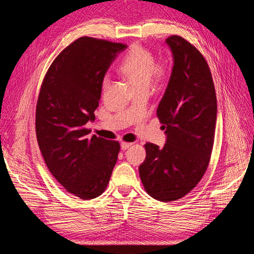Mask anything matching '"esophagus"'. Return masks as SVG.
<instances>
[{
  "label": "esophagus",
  "mask_w": 254,
  "mask_h": 254,
  "mask_svg": "<svg viewBox=\"0 0 254 254\" xmlns=\"http://www.w3.org/2000/svg\"><path fill=\"white\" fill-rule=\"evenodd\" d=\"M130 146H132V143H129V142H122L121 143L122 149H128Z\"/></svg>",
  "instance_id": "1"
}]
</instances>
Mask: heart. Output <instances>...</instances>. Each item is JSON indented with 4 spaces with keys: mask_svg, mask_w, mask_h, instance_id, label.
<instances>
[{
    "mask_svg": "<svg viewBox=\"0 0 254 254\" xmlns=\"http://www.w3.org/2000/svg\"><path fill=\"white\" fill-rule=\"evenodd\" d=\"M120 72L127 77L136 90L148 88L151 78L162 80L166 76V67L157 64L155 56L147 49L136 44L131 48L120 65ZM109 84V76L103 78L102 87L106 90Z\"/></svg>",
    "mask_w": 254,
    "mask_h": 254,
    "instance_id": "1",
    "label": "heart"
}]
</instances>
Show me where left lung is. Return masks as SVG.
Wrapping results in <instances>:
<instances>
[{
    "label": "left lung",
    "mask_w": 254,
    "mask_h": 254,
    "mask_svg": "<svg viewBox=\"0 0 254 254\" xmlns=\"http://www.w3.org/2000/svg\"><path fill=\"white\" fill-rule=\"evenodd\" d=\"M174 66L157 109L167 135L163 148L144 145L140 165L145 190L159 201L186 196L201 180L209 165L216 125L217 101L209 64L193 44L180 36L165 40Z\"/></svg>",
    "instance_id": "1"
}]
</instances>
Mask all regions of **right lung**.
I'll use <instances>...</instances> for the list:
<instances>
[{
    "label": "right lung",
    "mask_w": 254,
    "mask_h": 254,
    "mask_svg": "<svg viewBox=\"0 0 254 254\" xmlns=\"http://www.w3.org/2000/svg\"><path fill=\"white\" fill-rule=\"evenodd\" d=\"M126 44L91 37L75 40L53 61L36 107L37 141L48 168L68 193L89 200L108 186L118 141L88 136L104 76Z\"/></svg>",
    "instance_id": "obj_1"
}]
</instances>
